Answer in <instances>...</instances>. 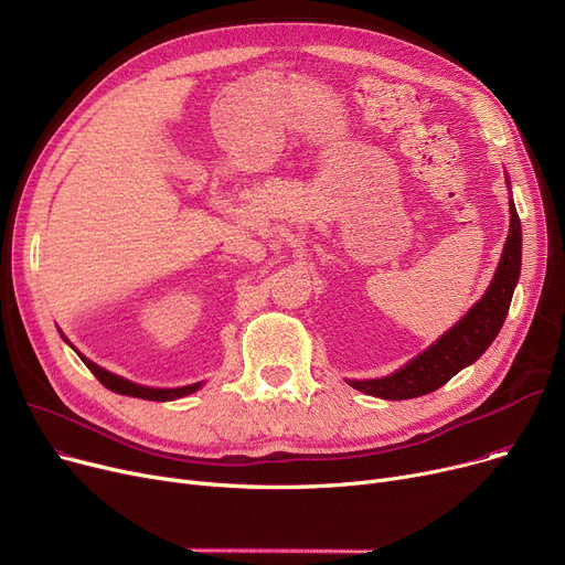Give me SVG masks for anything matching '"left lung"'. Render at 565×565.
<instances>
[{
  "label": "left lung",
  "mask_w": 565,
  "mask_h": 565,
  "mask_svg": "<svg viewBox=\"0 0 565 565\" xmlns=\"http://www.w3.org/2000/svg\"><path fill=\"white\" fill-rule=\"evenodd\" d=\"M520 265L522 228L511 199V231L507 245H503L494 279L481 302L473 305L456 328H451L405 369L380 380H348L350 387L377 398L405 401L430 394L439 390L441 384H447L458 371H462L471 362H477L499 334L511 307L515 284L520 279Z\"/></svg>",
  "instance_id": "left-lung-1"
}]
</instances>
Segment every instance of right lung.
<instances>
[{
    "label": "right lung",
    "instance_id": "right-lung-1",
    "mask_svg": "<svg viewBox=\"0 0 565 565\" xmlns=\"http://www.w3.org/2000/svg\"><path fill=\"white\" fill-rule=\"evenodd\" d=\"M77 354H79V352H77ZM79 360L86 364L88 371H92V373L105 384L107 390H111V392H116V394H124V396H135V398H146V401H173V398L188 396V394H192V392H196V390L201 387V382H199V384H188V387H178V390H151V387H141V384H135V382H130V380H126V377H118V375H114V373H109V371L96 366L94 362H88L86 358H82V354H79Z\"/></svg>",
    "mask_w": 565,
    "mask_h": 565
}]
</instances>
